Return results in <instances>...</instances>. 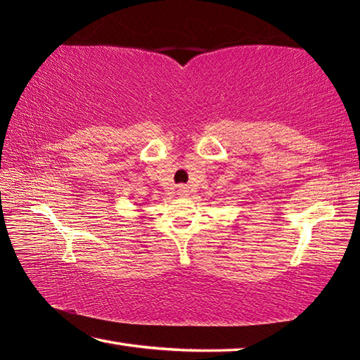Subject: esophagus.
Returning a JSON list of instances; mask_svg holds the SVG:
<instances>
[{"instance_id": "34e87169", "label": "esophagus", "mask_w": 360, "mask_h": 360, "mask_svg": "<svg viewBox=\"0 0 360 360\" xmlns=\"http://www.w3.org/2000/svg\"><path fill=\"white\" fill-rule=\"evenodd\" d=\"M178 195H181V197H184V195H188V188L186 186H179L178 187Z\"/></svg>"}]
</instances>
